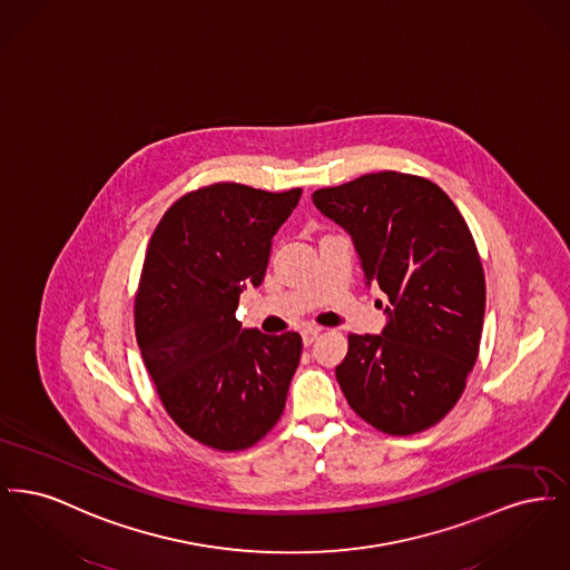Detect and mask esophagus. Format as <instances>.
Wrapping results in <instances>:
<instances>
[{"instance_id":"esophagus-1","label":"esophagus","mask_w":570,"mask_h":570,"mask_svg":"<svg viewBox=\"0 0 570 570\" xmlns=\"http://www.w3.org/2000/svg\"><path fill=\"white\" fill-rule=\"evenodd\" d=\"M321 331H323V328H321V326H307V328H303V331H301V337H303V344H305V346H309V344H314V342H316V337H318V335H321Z\"/></svg>"}]
</instances>
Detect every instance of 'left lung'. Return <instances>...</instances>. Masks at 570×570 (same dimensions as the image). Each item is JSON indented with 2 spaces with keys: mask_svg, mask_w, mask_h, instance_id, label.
<instances>
[{
  "mask_svg": "<svg viewBox=\"0 0 570 570\" xmlns=\"http://www.w3.org/2000/svg\"><path fill=\"white\" fill-rule=\"evenodd\" d=\"M353 239L365 284L389 297L380 335H348L335 367L354 412L410 435L458 404L485 316V275L455 203L435 184L395 170L312 194Z\"/></svg>",
  "mask_w": 570,
  "mask_h": 570,
  "instance_id": "left-lung-1",
  "label": "left lung"
}]
</instances>
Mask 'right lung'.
I'll use <instances>...</instances> for the list:
<instances>
[{"mask_svg":"<svg viewBox=\"0 0 570 570\" xmlns=\"http://www.w3.org/2000/svg\"><path fill=\"white\" fill-rule=\"evenodd\" d=\"M301 190L214 184L179 198L151 235L135 305L136 342L170 419L196 442L244 451L286 406L295 331L265 335L235 312L265 279L273 235Z\"/></svg>","mask_w":570,"mask_h":570,"instance_id":"right-lung-1","label":"right lung"}]
</instances>
